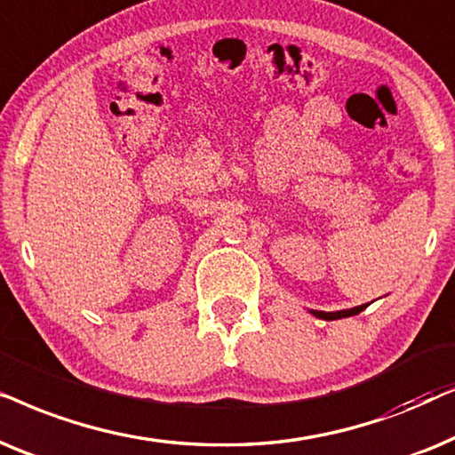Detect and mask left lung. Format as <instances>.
Masks as SVG:
<instances>
[{
  "mask_svg": "<svg viewBox=\"0 0 455 455\" xmlns=\"http://www.w3.org/2000/svg\"><path fill=\"white\" fill-rule=\"evenodd\" d=\"M368 304H362V306H355V307H349V310H337V312H323V310H310L312 316H316L320 320H339V318H347V316H355V314H360L364 310Z\"/></svg>",
  "mask_w": 455,
  "mask_h": 455,
  "instance_id": "obj_1",
  "label": "left lung"
}]
</instances>
